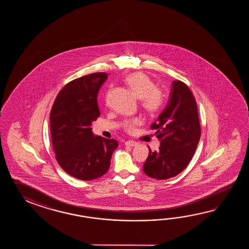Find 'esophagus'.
I'll return each instance as SVG.
<instances>
[{
    "instance_id": "esophagus-1",
    "label": "esophagus",
    "mask_w": 249,
    "mask_h": 249,
    "mask_svg": "<svg viewBox=\"0 0 249 249\" xmlns=\"http://www.w3.org/2000/svg\"><path fill=\"white\" fill-rule=\"evenodd\" d=\"M125 145L128 147H136L138 142H134V141H127V142H125Z\"/></svg>"
}]
</instances>
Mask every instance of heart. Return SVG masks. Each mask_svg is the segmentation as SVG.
I'll list each match as a JSON object with an SVG mask.
<instances>
[{
  "label": "heart",
  "instance_id": "heart-1",
  "mask_svg": "<svg viewBox=\"0 0 249 249\" xmlns=\"http://www.w3.org/2000/svg\"><path fill=\"white\" fill-rule=\"evenodd\" d=\"M125 82L132 92L141 99V104L145 111L149 115L159 111L163 103V94L149 76L142 72H135L127 75ZM139 124L140 119L138 118L129 119L124 123V128L127 132H132Z\"/></svg>",
  "mask_w": 249,
  "mask_h": 249
}]
</instances>
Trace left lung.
Returning <instances> with one entry per match:
<instances>
[{
    "mask_svg": "<svg viewBox=\"0 0 249 249\" xmlns=\"http://www.w3.org/2000/svg\"><path fill=\"white\" fill-rule=\"evenodd\" d=\"M150 127L156 130L160 147L154 152L148 147L143 172L158 180L175 177L190 163L201 133L196 100L183 82H173L167 105Z\"/></svg>",
    "mask_w": 249,
    "mask_h": 249,
    "instance_id": "8db88e82",
    "label": "left lung"
}]
</instances>
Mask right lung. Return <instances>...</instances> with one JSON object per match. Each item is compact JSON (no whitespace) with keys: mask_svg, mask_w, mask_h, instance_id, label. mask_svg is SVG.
Returning a JSON list of instances; mask_svg holds the SVG:
<instances>
[{"mask_svg":"<svg viewBox=\"0 0 249 249\" xmlns=\"http://www.w3.org/2000/svg\"><path fill=\"white\" fill-rule=\"evenodd\" d=\"M107 79L93 73L64 86L51 111V134L56 159L61 168L76 179L90 180L105 175L118 142L94 136L91 123L101 116L98 92Z\"/></svg>","mask_w":249,"mask_h":249,"instance_id":"right-lung-1","label":"right lung"}]
</instances>
